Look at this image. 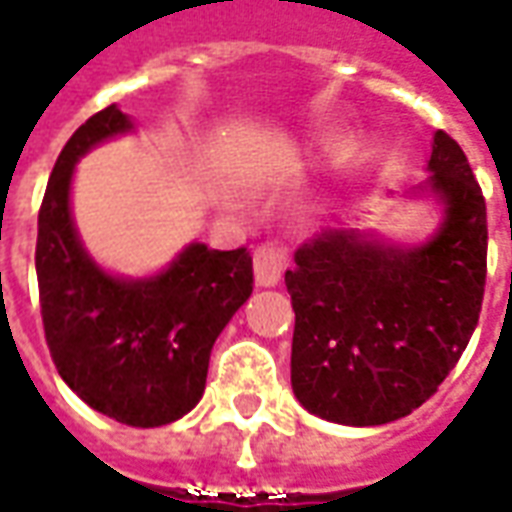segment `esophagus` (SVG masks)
Listing matches in <instances>:
<instances>
[{
    "label": "esophagus",
    "mask_w": 512,
    "mask_h": 512,
    "mask_svg": "<svg viewBox=\"0 0 512 512\" xmlns=\"http://www.w3.org/2000/svg\"><path fill=\"white\" fill-rule=\"evenodd\" d=\"M252 263H255L257 285H260V288H274V285H279L285 268H288V249L282 244H277V241L257 246Z\"/></svg>",
    "instance_id": "obj_1"
}]
</instances>
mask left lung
Listing matches in <instances>:
<instances>
[{
  "label": "left lung",
  "mask_w": 512,
  "mask_h": 512,
  "mask_svg": "<svg viewBox=\"0 0 512 512\" xmlns=\"http://www.w3.org/2000/svg\"><path fill=\"white\" fill-rule=\"evenodd\" d=\"M428 186L444 222L428 244L323 230L285 274L296 329L290 384L310 414L384 425L428 400L469 345L485 293V197L461 145L433 136Z\"/></svg>",
  "instance_id": "obj_1"
}]
</instances>
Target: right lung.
I'll return each mask as SVG.
<instances>
[{
    "label": "right lung",
    "mask_w": 512,
    "mask_h": 512,
    "mask_svg": "<svg viewBox=\"0 0 512 512\" xmlns=\"http://www.w3.org/2000/svg\"><path fill=\"white\" fill-rule=\"evenodd\" d=\"M123 131L131 120L106 106L76 128L54 164L38 213L40 315L62 381L87 406L131 428H158L200 403L213 343L255 279L246 246L191 244L150 279L95 266L71 219L73 164Z\"/></svg>",
    "instance_id": "obj_1"
}]
</instances>
